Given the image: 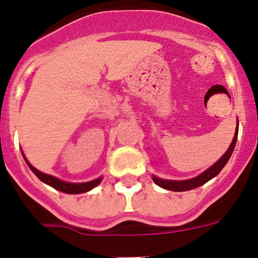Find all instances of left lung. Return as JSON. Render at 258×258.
I'll return each instance as SVG.
<instances>
[{
  "instance_id": "obj_1",
  "label": "left lung",
  "mask_w": 258,
  "mask_h": 258,
  "mask_svg": "<svg viewBox=\"0 0 258 258\" xmlns=\"http://www.w3.org/2000/svg\"><path fill=\"white\" fill-rule=\"evenodd\" d=\"M236 138H238V126H236L235 135H234V139L231 141L229 149L226 150L224 155L220 158L219 161L216 162L213 166H211L210 168L206 169L203 173H201L199 176L194 178H190V180H182V181H173V180H164V178H159L157 176H153V181L158 186L163 187L167 190H172V191H186V190L196 189V187L201 186V185L206 184L207 181H210L211 178H213L215 176H217L220 173L222 168L225 167V164L227 163V161L230 159L231 154H233V150L235 148L236 144Z\"/></svg>"
}]
</instances>
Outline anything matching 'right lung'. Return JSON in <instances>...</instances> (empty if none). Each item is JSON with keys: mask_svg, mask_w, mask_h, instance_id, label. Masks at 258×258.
Wrapping results in <instances>:
<instances>
[{"mask_svg": "<svg viewBox=\"0 0 258 258\" xmlns=\"http://www.w3.org/2000/svg\"><path fill=\"white\" fill-rule=\"evenodd\" d=\"M24 159H25V162H27L28 166H29V168L32 169V172H33L34 175L39 178V180L42 181V182L50 185V186H52L54 189L59 190V191L67 192V194H81V192L90 191V190L94 189L95 186H97V185L101 182V177L96 178V180L89 181V182H82V184H74V182H67V181H61V180H59V178L54 177V176L41 172V171H38V169L34 168V167L27 161V158L24 157Z\"/></svg>", "mask_w": 258, "mask_h": 258, "instance_id": "add662e5", "label": "right lung"}]
</instances>
